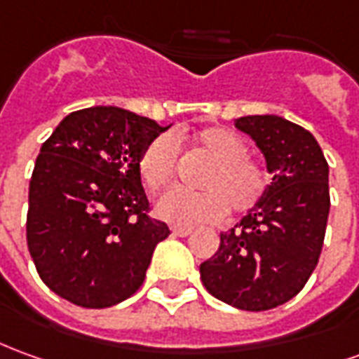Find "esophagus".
Here are the masks:
<instances>
[{
    "mask_svg": "<svg viewBox=\"0 0 359 359\" xmlns=\"http://www.w3.org/2000/svg\"><path fill=\"white\" fill-rule=\"evenodd\" d=\"M192 233V229H187V227H172V235L175 237H188Z\"/></svg>",
    "mask_w": 359,
    "mask_h": 359,
    "instance_id": "1",
    "label": "esophagus"
}]
</instances>
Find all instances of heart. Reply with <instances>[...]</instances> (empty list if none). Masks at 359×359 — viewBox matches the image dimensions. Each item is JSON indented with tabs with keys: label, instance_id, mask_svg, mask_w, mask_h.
<instances>
[{
	"label": "heart",
	"instance_id": "b5f03b06",
	"mask_svg": "<svg viewBox=\"0 0 359 359\" xmlns=\"http://www.w3.org/2000/svg\"><path fill=\"white\" fill-rule=\"evenodd\" d=\"M179 140L171 132L151 137L140 154L137 169L149 190H161L171 184L179 163ZM198 149L212 159L198 187L202 192L172 188L165 192L155 212L165 222L177 227H198L215 223L225 217L227 210L233 214H247L264 198L268 188L266 169L249 157L245 140L229 128H204L192 137Z\"/></svg>",
	"mask_w": 359,
	"mask_h": 359
}]
</instances>
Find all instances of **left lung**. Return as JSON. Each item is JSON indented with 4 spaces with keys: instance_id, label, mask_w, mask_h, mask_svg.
Here are the masks:
<instances>
[{
    "instance_id": "obj_1",
    "label": "left lung",
    "mask_w": 359,
    "mask_h": 359,
    "mask_svg": "<svg viewBox=\"0 0 359 359\" xmlns=\"http://www.w3.org/2000/svg\"><path fill=\"white\" fill-rule=\"evenodd\" d=\"M272 175L266 194L200 264V278L219 302L268 311L290 302L317 266L327 231L328 163L305 128L276 114L241 116Z\"/></svg>"
}]
</instances>
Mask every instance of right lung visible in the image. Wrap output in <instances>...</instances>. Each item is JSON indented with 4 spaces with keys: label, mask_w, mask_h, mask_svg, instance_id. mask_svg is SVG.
<instances>
[{
    "label": "right lung",
    "mask_w": 359,
    "mask_h": 359,
    "mask_svg": "<svg viewBox=\"0 0 359 359\" xmlns=\"http://www.w3.org/2000/svg\"><path fill=\"white\" fill-rule=\"evenodd\" d=\"M169 126L120 107L67 114L42 144L29 187L27 245L42 282L104 309L144 284L167 223L147 215L137 159Z\"/></svg>",
    "instance_id": "add662e5"
}]
</instances>
